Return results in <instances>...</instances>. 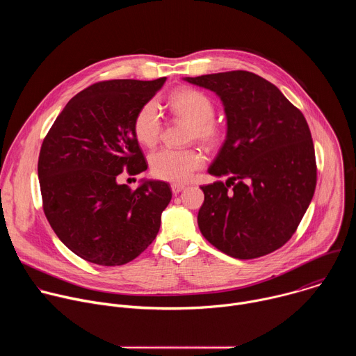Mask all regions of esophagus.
I'll return each mask as SVG.
<instances>
[{"label": "esophagus", "instance_id": "1", "mask_svg": "<svg viewBox=\"0 0 356 356\" xmlns=\"http://www.w3.org/2000/svg\"><path fill=\"white\" fill-rule=\"evenodd\" d=\"M184 188H186V186H184V184H179V183H173V184H172V191H173L175 194H177V193L183 191Z\"/></svg>", "mask_w": 356, "mask_h": 356}]
</instances>
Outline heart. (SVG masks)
Segmentation results:
<instances>
[{
	"instance_id": "heart-1",
	"label": "heart",
	"mask_w": 356,
	"mask_h": 356,
	"mask_svg": "<svg viewBox=\"0 0 356 356\" xmlns=\"http://www.w3.org/2000/svg\"><path fill=\"white\" fill-rule=\"evenodd\" d=\"M172 113L191 125L190 138H197L202 143L213 145L221 138V127L213 120L216 115L214 101L198 90H180L170 97ZM162 132V118L155 101H149L140 107L134 120V134L139 143L154 146ZM204 159L194 149L165 147L150 155V172L156 179L183 183L198 170Z\"/></svg>"
}]
</instances>
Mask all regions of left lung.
I'll list each match as a JSON object with an SVG mask.
<instances>
[{"label":"left lung","mask_w":356,"mask_h":356,"mask_svg":"<svg viewBox=\"0 0 356 356\" xmlns=\"http://www.w3.org/2000/svg\"><path fill=\"white\" fill-rule=\"evenodd\" d=\"M184 80L214 91L227 115V136L209 173L228 180L201 187L198 228L232 258L265 257L291 238L314 195L317 166L307 121L255 73Z\"/></svg>","instance_id":"left-lung-1"}]
</instances>
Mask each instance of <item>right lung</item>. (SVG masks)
Masks as SVG:
<instances>
[{"label":"right lung","mask_w":356,"mask_h":356,"mask_svg":"<svg viewBox=\"0 0 356 356\" xmlns=\"http://www.w3.org/2000/svg\"><path fill=\"white\" fill-rule=\"evenodd\" d=\"M108 80L76 94L43 139L38 177L44 216L77 257L101 266L134 261L154 242L172 200L168 183L118 184L147 169L134 120L165 84Z\"/></svg>","instance_id":"obj_1"}]
</instances>
